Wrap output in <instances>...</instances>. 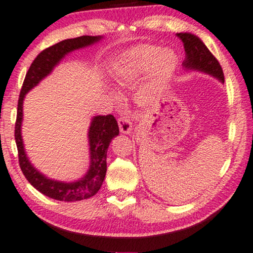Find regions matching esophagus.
<instances>
[{"mask_svg":"<svg viewBox=\"0 0 253 253\" xmlns=\"http://www.w3.org/2000/svg\"><path fill=\"white\" fill-rule=\"evenodd\" d=\"M118 125L120 133L123 134H130L131 129H133V126H131L130 119L128 118L127 116H123L118 119Z\"/></svg>","mask_w":253,"mask_h":253,"instance_id":"1","label":"esophagus"}]
</instances>
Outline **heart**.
<instances>
[{"mask_svg": "<svg viewBox=\"0 0 253 253\" xmlns=\"http://www.w3.org/2000/svg\"><path fill=\"white\" fill-rule=\"evenodd\" d=\"M179 66V56L172 49L138 44L127 49L112 69L116 86H129L148 72L147 79L136 92V101L148 105L156 101L172 81ZM115 97V94H112Z\"/></svg>", "mask_w": 253, "mask_h": 253, "instance_id": "obj_1", "label": "heart"}]
</instances>
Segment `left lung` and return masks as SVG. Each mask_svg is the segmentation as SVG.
<instances>
[{
	"label": "left lung",
	"instance_id": "1",
	"mask_svg": "<svg viewBox=\"0 0 253 253\" xmlns=\"http://www.w3.org/2000/svg\"><path fill=\"white\" fill-rule=\"evenodd\" d=\"M177 37L182 40L184 52H186L182 63L183 69L186 71H196V72L209 74L223 84L225 78H223L221 66L204 44V42L197 35L189 32L177 33Z\"/></svg>",
	"mask_w": 253,
	"mask_h": 253
}]
</instances>
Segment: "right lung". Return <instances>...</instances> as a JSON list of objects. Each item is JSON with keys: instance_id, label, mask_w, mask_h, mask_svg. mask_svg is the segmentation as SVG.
<instances>
[{"instance_id": "add662e5", "label": "right lung", "mask_w": 253, "mask_h": 253, "mask_svg": "<svg viewBox=\"0 0 253 253\" xmlns=\"http://www.w3.org/2000/svg\"><path fill=\"white\" fill-rule=\"evenodd\" d=\"M104 37H89L84 35L76 39H67L49 47L39 54L28 69L21 88L17 122L15 127V138L18 149L19 165L24 175L35 189L45 196L56 201L77 202L90 198L96 195L104 181L106 174V152L112 138L119 135L118 123L112 115L95 116L91 118L88 128V145H89V166L87 172L80 179L74 181H60L50 179L41 173L31 163L24 147L21 136V124H23V105L25 96L30 90L37 87L44 78H47L62 59L70 52L89 47L97 43Z\"/></svg>"}]
</instances>
